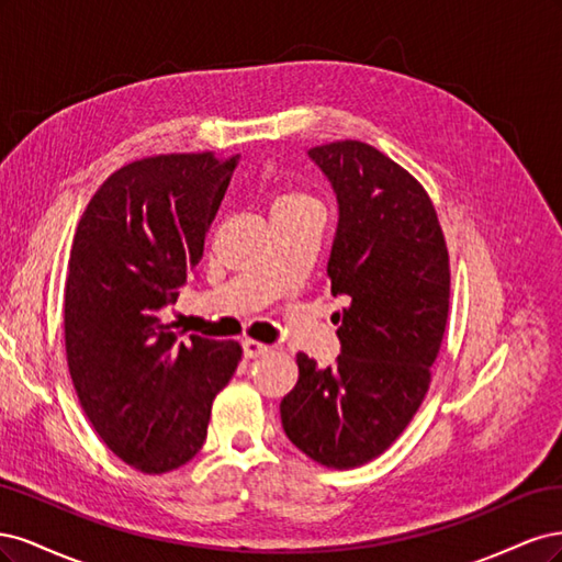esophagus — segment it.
<instances>
[{
	"label": "esophagus",
	"mask_w": 562,
	"mask_h": 562,
	"mask_svg": "<svg viewBox=\"0 0 562 562\" xmlns=\"http://www.w3.org/2000/svg\"><path fill=\"white\" fill-rule=\"evenodd\" d=\"M267 351H271V347L258 342V339H246V342H244L246 359H258V356H262V353H267Z\"/></svg>",
	"instance_id": "34e87169"
}]
</instances>
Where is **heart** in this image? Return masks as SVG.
Listing matches in <instances>:
<instances>
[{
	"instance_id": "1",
	"label": "heart",
	"mask_w": 562,
	"mask_h": 562,
	"mask_svg": "<svg viewBox=\"0 0 562 562\" xmlns=\"http://www.w3.org/2000/svg\"><path fill=\"white\" fill-rule=\"evenodd\" d=\"M281 206H314V203H312V199L307 194L288 192V194L279 196L277 203H274V209H281Z\"/></svg>"
}]
</instances>
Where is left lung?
<instances>
[{
	"label": "left lung",
	"mask_w": 562,
	"mask_h": 562,
	"mask_svg": "<svg viewBox=\"0 0 562 562\" xmlns=\"http://www.w3.org/2000/svg\"><path fill=\"white\" fill-rule=\"evenodd\" d=\"M337 196L328 260L342 353L326 370L297 353L300 378L281 401L293 446L330 469L361 467L411 424L431 384L450 310V260L427 190L359 140L310 149Z\"/></svg>",
	"instance_id": "8db88e82"
}]
</instances>
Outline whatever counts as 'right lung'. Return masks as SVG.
<instances>
[{
    "mask_svg": "<svg viewBox=\"0 0 562 562\" xmlns=\"http://www.w3.org/2000/svg\"><path fill=\"white\" fill-rule=\"evenodd\" d=\"M239 155H159L114 171L83 211L67 260L65 351L103 443L143 473L201 450L239 342L178 335L159 312L196 269Z\"/></svg>",
    "mask_w": 562,
    "mask_h": 562,
    "instance_id": "add662e5",
    "label": "right lung"
}]
</instances>
